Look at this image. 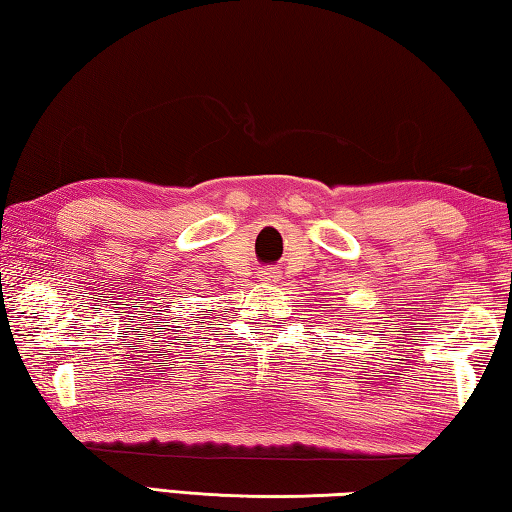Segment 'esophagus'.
I'll list each match as a JSON object with an SVG mask.
<instances>
[{
	"label": "esophagus",
	"mask_w": 512,
	"mask_h": 512,
	"mask_svg": "<svg viewBox=\"0 0 512 512\" xmlns=\"http://www.w3.org/2000/svg\"><path fill=\"white\" fill-rule=\"evenodd\" d=\"M259 280H262V282H275L277 275H275V271H262V275H259Z\"/></svg>",
	"instance_id": "34e87169"
}]
</instances>
